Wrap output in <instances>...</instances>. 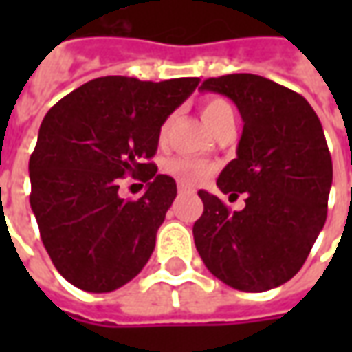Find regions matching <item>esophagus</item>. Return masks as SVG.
I'll return each instance as SVG.
<instances>
[{"label": "esophagus", "instance_id": "34e87169", "mask_svg": "<svg viewBox=\"0 0 352 352\" xmlns=\"http://www.w3.org/2000/svg\"><path fill=\"white\" fill-rule=\"evenodd\" d=\"M179 192H181V194H186V192H190V188H186V186L181 184V186H179Z\"/></svg>", "mask_w": 352, "mask_h": 352}]
</instances>
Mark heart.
Masks as SVG:
<instances>
[{
  "mask_svg": "<svg viewBox=\"0 0 352 352\" xmlns=\"http://www.w3.org/2000/svg\"><path fill=\"white\" fill-rule=\"evenodd\" d=\"M201 118L207 124V128L214 133L226 120L234 118V109H232V105L224 98H217L214 96V98H209V100L204 101V105H201ZM169 126H171V118H168L166 122L162 124L160 139L168 135ZM166 171L171 177H175L183 186H194V184L204 183L207 177L213 173L211 166H207L206 162L192 160V158H171L166 164Z\"/></svg>",
  "mask_w": 352,
  "mask_h": 352,
  "instance_id": "b5f03b06",
  "label": "heart"
}]
</instances>
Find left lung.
I'll list each match as a JSON object with an SVG mask.
<instances>
[{"label":"left lung","mask_w":352,"mask_h":352,"mask_svg":"<svg viewBox=\"0 0 352 352\" xmlns=\"http://www.w3.org/2000/svg\"><path fill=\"white\" fill-rule=\"evenodd\" d=\"M201 90L228 96L243 118L237 156L217 186L230 211L199 190L204 213L194 222V243L217 279L243 292H264L300 272L326 222L332 156L317 113L294 90L273 80L234 73L201 82Z\"/></svg>","instance_id":"obj_1"}]
</instances>
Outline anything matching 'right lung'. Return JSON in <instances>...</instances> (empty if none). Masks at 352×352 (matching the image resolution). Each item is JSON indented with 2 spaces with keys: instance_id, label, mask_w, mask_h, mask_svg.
I'll return each instance as SVG.
<instances>
[{
  "instance_id": "add662e5",
  "label": "right lung",
  "mask_w": 352,
  "mask_h": 352,
  "mask_svg": "<svg viewBox=\"0 0 352 352\" xmlns=\"http://www.w3.org/2000/svg\"><path fill=\"white\" fill-rule=\"evenodd\" d=\"M198 85V77H100L43 118L30 156V206L54 267L80 290H116L151 258L177 196L175 181L156 173L151 158L162 124ZM126 175L147 183L139 200L118 196Z\"/></svg>"
}]
</instances>
